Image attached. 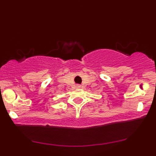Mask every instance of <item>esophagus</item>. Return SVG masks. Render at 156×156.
I'll return each instance as SVG.
<instances>
[{
    "mask_svg": "<svg viewBox=\"0 0 156 156\" xmlns=\"http://www.w3.org/2000/svg\"><path fill=\"white\" fill-rule=\"evenodd\" d=\"M76 87H77V88H80L81 86H80V84H77V85H76Z\"/></svg>",
    "mask_w": 156,
    "mask_h": 156,
    "instance_id": "obj_1",
    "label": "esophagus"
}]
</instances>
